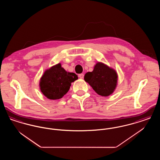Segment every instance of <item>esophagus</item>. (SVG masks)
Listing matches in <instances>:
<instances>
[{
	"mask_svg": "<svg viewBox=\"0 0 160 160\" xmlns=\"http://www.w3.org/2000/svg\"><path fill=\"white\" fill-rule=\"evenodd\" d=\"M78 77H79V78H83V74H80L78 75Z\"/></svg>",
	"mask_w": 160,
	"mask_h": 160,
	"instance_id": "esophagus-1",
	"label": "esophagus"
}]
</instances>
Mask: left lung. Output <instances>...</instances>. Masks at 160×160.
<instances>
[{
	"label": "left lung",
	"instance_id": "1",
	"mask_svg": "<svg viewBox=\"0 0 160 160\" xmlns=\"http://www.w3.org/2000/svg\"><path fill=\"white\" fill-rule=\"evenodd\" d=\"M118 77L114 69L98 62L92 72L86 73L84 79L98 95L108 97L114 91L118 84Z\"/></svg>",
	"mask_w": 160,
	"mask_h": 160
}]
</instances>
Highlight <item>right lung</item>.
Instances as JSON below:
<instances>
[{
	"mask_svg": "<svg viewBox=\"0 0 160 160\" xmlns=\"http://www.w3.org/2000/svg\"><path fill=\"white\" fill-rule=\"evenodd\" d=\"M77 79L75 73L66 71L59 63L46 69L40 79L39 88L47 98L61 99L68 92L71 83Z\"/></svg>",
	"mask_w": 160,
	"mask_h": 160,
	"instance_id": "1",
	"label": "right lung"
}]
</instances>
